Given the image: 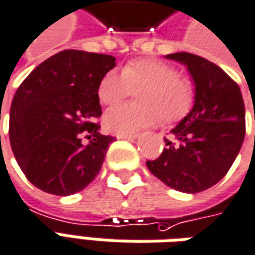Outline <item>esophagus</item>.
<instances>
[{
  "instance_id": "esophagus-1",
  "label": "esophagus",
  "mask_w": 255,
  "mask_h": 255,
  "mask_svg": "<svg viewBox=\"0 0 255 255\" xmlns=\"http://www.w3.org/2000/svg\"><path fill=\"white\" fill-rule=\"evenodd\" d=\"M119 139H128V140H133L138 138V135H117Z\"/></svg>"
}]
</instances>
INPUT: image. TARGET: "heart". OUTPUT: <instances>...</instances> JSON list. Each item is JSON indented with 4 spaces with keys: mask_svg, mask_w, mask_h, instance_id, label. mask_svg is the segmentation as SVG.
<instances>
[{
    "mask_svg": "<svg viewBox=\"0 0 255 255\" xmlns=\"http://www.w3.org/2000/svg\"><path fill=\"white\" fill-rule=\"evenodd\" d=\"M131 87H143L138 92L142 103L119 105L103 116L106 128L119 135H129L154 126L164 117L175 122L193 105V87L189 80L178 76L174 66L163 60H132L123 72L112 69L98 84V98L103 105H115L127 97Z\"/></svg>",
    "mask_w": 255,
    "mask_h": 255,
    "instance_id": "heart-1",
    "label": "heart"
}]
</instances>
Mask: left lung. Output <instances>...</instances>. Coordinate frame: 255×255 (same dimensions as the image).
<instances>
[{
  "label": "left lung",
  "mask_w": 255,
  "mask_h": 255,
  "mask_svg": "<svg viewBox=\"0 0 255 255\" xmlns=\"http://www.w3.org/2000/svg\"><path fill=\"white\" fill-rule=\"evenodd\" d=\"M165 58L188 69L195 102L164 138L161 156L146 165L172 189L199 193L220 182L238 157L246 133L245 102L239 85L213 62L189 52Z\"/></svg>",
  "instance_id": "1"
}]
</instances>
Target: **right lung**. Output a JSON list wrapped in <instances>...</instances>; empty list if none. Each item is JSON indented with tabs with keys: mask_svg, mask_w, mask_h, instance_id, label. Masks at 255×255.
<instances>
[{
	"mask_svg": "<svg viewBox=\"0 0 255 255\" xmlns=\"http://www.w3.org/2000/svg\"><path fill=\"white\" fill-rule=\"evenodd\" d=\"M115 66L112 55L65 49L37 66L17 88L10 105V147L35 188L69 196L99 174L115 138L99 132L97 91Z\"/></svg>",
	"mask_w": 255,
	"mask_h": 255,
	"instance_id": "add662e5",
	"label": "right lung"
}]
</instances>
